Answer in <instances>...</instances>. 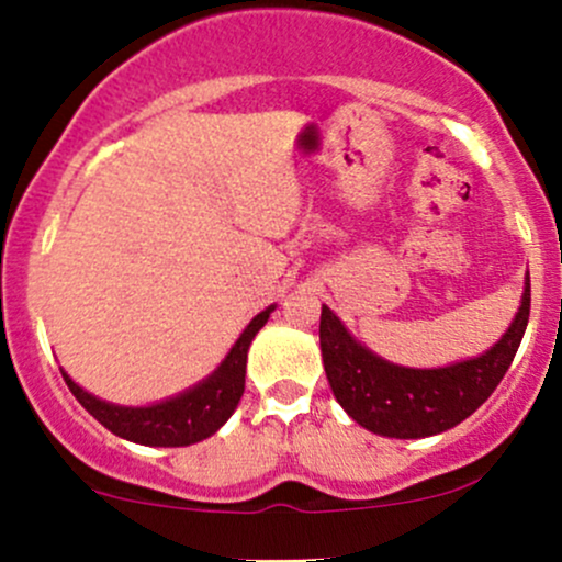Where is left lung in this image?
Masks as SVG:
<instances>
[{
	"label": "left lung",
	"instance_id": "1",
	"mask_svg": "<svg viewBox=\"0 0 562 562\" xmlns=\"http://www.w3.org/2000/svg\"><path fill=\"white\" fill-rule=\"evenodd\" d=\"M528 315L530 277L525 274L515 321L490 350L439 369H412L390 363L360 345L323 304L321 350L328 385L341 409L371 434L387 439H425L445 434L474 415L504 380L528 328Z\"/></svg>",
	"mask_w": 562,
	"mask_h": 562
}]
</instances>
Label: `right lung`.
<instances>
[{
	"label": "right lung",
	"mask_w": 562,
	"mask_h": 562,
	"mask_svg": "<svg viewBox=\"0 0 562 562\" xmlns=\"http://www.w3.org/2000/svg\"><path fill=\"white\" fill-rule=\"evenodd\" d=\"M274 306L277 304L266 306L263 312H258L247 323L239 339L228 350V356L221 360V366L210 376H204L193 387L172 395V398L156 401V404L147 406H123L97 398L93 393L82 390L67 371H61L64 382L72 390L75 398L86 406L88 415L97 417L104 428L121 436V439L145 447L196 445V441L210 439L234 415L236 404H239L241 393H245L247 350H250L258 330L266 326Z\"/></svg>",
	"instance_id": "right-lung-1"
}]
</instances>
